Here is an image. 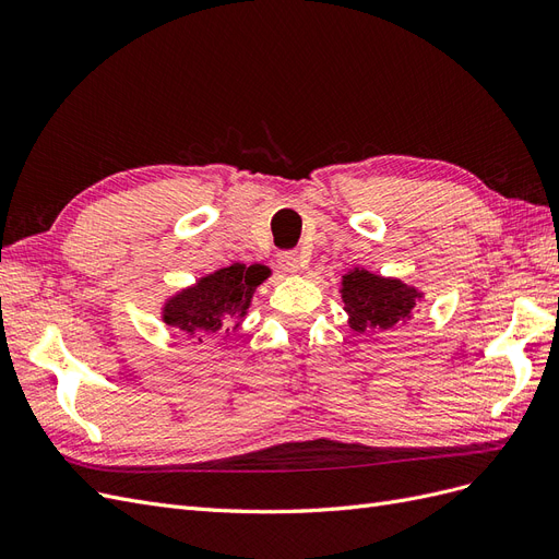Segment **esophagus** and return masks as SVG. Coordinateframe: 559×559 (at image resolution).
<instances>
[{
    "instance_id": "esophagus-1",
    "label": "esophagus",
    "mask_w": 559,
    "mask_h": 559,
    "mask_svg": "<svg viewBox=\"0 0 559 559\" xmlns=\"http://www.w3.org/2000/svg\"><path fill=\"white\" fill-rule=\"evenodd\" d=\"M277 263H280V267L284 270V273H298L300 270V257H298V251H280L277 253Z\"/></svg>"
}]
</instances>
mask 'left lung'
I'll list each match as a JSON object with an SVG mask.
<instances>
[{
	"mask_svg": "<svg viewBox=\"0 0 559 559\" xmlns=\"http://www.w3.org/2000/svg\"><path fill=\"white\" fill-rule=\"evenodd\" d=\"M343 302L349 329L357 333L389 331L408 321L421 300V292L394 277H380L364 267L343 275Z\"/></svg>",
	"mask_w": 559,
	"mask_h": 559,
	"instance_id": "obj_1",
	"label": "left lung"
}]
</instances>
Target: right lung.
<instances>
[{"label": "right lung", "instance_id": "add662e5", "mask_svg": "<svg viewBox=\"0 0 559 559\" xmlns=\"http://www.w3.org/2000/svg\"><path fill=\"white\" fill-rule=\"evenodd\" d=\"M267 277L265 265L233 263L200 277L163 306V321L181 333L183 341L202 343L216 333L240 326L257 286Z\"/></svg>", "mask_w": 559, "mask_h": 559}]
</instances>
